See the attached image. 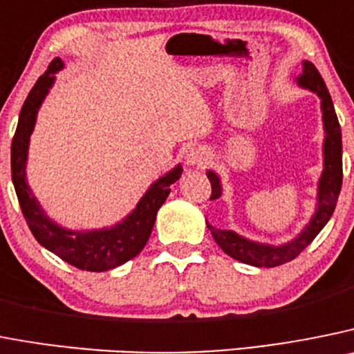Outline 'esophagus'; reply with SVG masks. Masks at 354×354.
<instances>
[{"label": "esophagus", "mask_w": 354, "mask_h": 354, "mask_svg": "<svg viewBox=\"0 0 354 354\" xmlns=\"http://www.w3.org/2000/svg\"><path fill=\"white\" fill-rule=\"evenodd\" d=\"M186 161L191 167H205L209 163V152L203 147H193L187 152Z\"/></svg>", "instance_id": "esophagus-1"}]
</instances>
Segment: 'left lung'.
<instances>
[{
  "mask_svg": "<svg viewBox=\"0 0 354 354\" xmlns=\"http://www.w3.org/2000/svg\"><path fill=\"white\" fill-rule=\"evenodd\" d=\"M297 82L298 86L306 87V89L313 91L319 96L321 110H323V124H325V144H323L325 168L321 174L319 184H317V207L310 223L297 239L283 245L258 244V242L248 241L232 230L214 228L212 225L207 223L214 241L226 254L239 259L242 263L252 265V267H279V265H284L297 258L330 221V217L335 210L337 200H339L340 187H342V135H340V124L335 109H333L332 96L326 89L323 77L319 75L317 68L310 61H304V71L302 75L297 79ZM207 177H209L210 186H212L210 200L219 198L223 193L219 177L210 170L207 171Z\"/></svg>",
  "mask_w": 354,
  "mask_h": 354,
  "instance_id": "8db88e82",
  "label": "left lung"
}]
</instances>
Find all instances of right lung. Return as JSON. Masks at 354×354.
I'll return each mask as SVG.
<instances>
[{
  "instance_id": "right-lung-1",
  "label": "right lung",
  "mask_w": 354,
  "mask_h": 354,
  "mask_svg": "<svg viewBox=\"0 0 354 354\" xmlns=\"http://www.w3.org/2000/svg\"><path fill=\"white\" fill-rule=\"evenodd\" d=\"M61 68L63 61L59 57L52 59L47 71L37 80L22 105L17 129L12 140V183L26 223L35 239L45 249L80 270L105 272L126 263L144 249L154 228L156 214L170 194L171 184L179 180L183 167L177 165L174 170L156 180L145 191L135 210L112 228L73 232L50 221L26 183V161H28L29 137L33 133L38 109L54 84L56 79L54 73Z\"/></svg>"
}]
</instances>
